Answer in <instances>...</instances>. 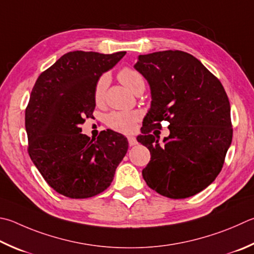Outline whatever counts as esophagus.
Instances as JSON below:
<instances>
[{
  "label": "esophagus",
  "mask_w": 254,
  "mask_h": 254,
  "mask_svg": "<svg viewBox=\"0 0 254 254\" xmlns=\"http://www.w3.org/2000/svg\"><path fill=\"white\" fill-rule=\"evenodd\" d=\"M127 142H128V145H130V146H133V145L137 144V141H136V139L133 135H128L127 136Z\"/></svg>",
  "instance_id": "1"
}]
</instances>
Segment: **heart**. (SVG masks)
<instances>
[{"mask_svg": "<svg viewBox=\"0 0 254 254\" xmlns=\"http://www.w3.org/2000/svg\"><path fill=\"white\" fill-rule=\"evenodd\" d=\"M119 80L124 85L127 86L133 93H139L145 89L144 77L139 71L130 66H124L118 73ZM109 75L102 74L96 80L93 89V98L96 104H102L104 102L105 94H107L109 85ZM140 115L136 112L127 111H114L110 113L107 118V124L110 128L120 133H130L136 126L139 121Z\"/></svg>", "mask_w": 254, "mask_h": 254, "instance_id": "heart-1", "label": "heart"}]
</instances>
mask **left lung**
<instances>
[{
	"label": "left lung",
	"instance_id": "obj_1",
	"mask_svg": "<svg viewBox=\"0 0 254 254\" xmlns=\"http://www.w3.org/2000/svg\"><path fill=\"white\" fill-rule=\"evenodd\" d=\"M134 67L149 82L152 95L137 139L151 153L143 179L170 199L194 195L218 177L232 141L222 83L196 58L178 50L140 55ZM162 121L170 123V135L160 145L151 131Z\"/></svg>",
	"mask_w": 254,
	"mask_h": 254
}]
</instances>
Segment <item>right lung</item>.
I'll return each mask as SVG.
<instances>
[{
	"mask_svg": "<svg viewBox=\"0 0 254 254\" xmlns=\"http://www.w3.org/2000/svg\"><path fill=\"white\" fill-rule=\"evenodd\" d=\"M127 52L73 51L40 74L25 109L27 152L49 186L71 199H86L111 184L127 151V140L112 130L96 139L82 134L81 124L95 109L99 76Z\"/></svg>",
	"mask_w": 254,
	"mask_h": 254,
	"instance_id": "1",
	"label": "right lung"
}]
</instances>
